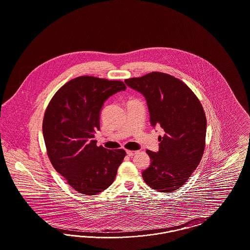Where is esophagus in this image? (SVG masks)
<instances>
[{
  "instance_id": "1",
  "label": "esophagus",
  "mask_w": 250,
  "mask_h": 250,
  "mask_svg": "<svg viewBox=\"0 0 250 250\" xmlns=\"http://www.w3.org/2000/svg\"><path fill=\"white\" fill-rule=\"evenodd\" d=\"M126 154H127V155H129V156H133V155H135V154H137V152H136V151H131V150H127V151H126Z\"/></svg>"
}]
</instances>
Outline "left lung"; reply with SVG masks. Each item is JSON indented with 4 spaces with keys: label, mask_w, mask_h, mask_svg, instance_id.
<instances>
[{
    "label": "left lung",
    "mask_w": 250,
    "mask_h": 250,
    "mask_svg": "<svg viewBox=\"0 0 250 250\" xmlns=\"http://www.w3.org/2000/svg\"><path fill=\"white\" fill-rule=\"evenodd\" d=\"M147 101L153 126H160L159 151L147 150L151 165L143 171L144 182L158 192L178 189L199 166L205 148L207 121L197 95L181 80L152 72L125 81Z\"/></svg>",
    "instance_id": "1"
}]
</instances>
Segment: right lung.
<instances>
[{
	"label": "right lung",
	"instance_id": "right-lung-1",
	"mask_svg": "<svg viewBox=\"0 0 250 250\" xmlns=\"http://www.w3.org/2000/svg\"><path fill=\"white\" fill-rule=\"evenodd\" d=\"M125 89L121 81L81 76L62 86L46 108L42 129L48 158L79 193L92 196L105 190L126 155L124 149L97 146L94 140L104 102Z\"/></svg>",
	"mask_w": 250,
	"mask_h": 250
}]
</instances>
